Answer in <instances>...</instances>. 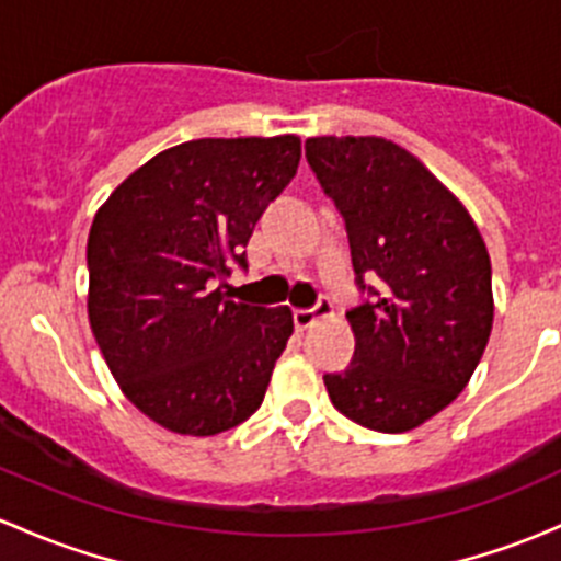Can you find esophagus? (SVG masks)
Here are the masks:
<instances>
[{
  "label": "esophagus",
  "instance_id": "obj_1",
  "mask_svg": "<svg viewBox=\"0 0 561 561\" xmlns=\"http://www.w3.org/2000/svg\"><path fill=\"white\" fill-rule=\"evenodd\" d=\"M331 312H333L331 301H328V298H320V301H317L312 309H296V312H293V322H296V328H301V331H304V328L312 325L317 317H325Z\"/></svg>",
  "mask_w": 561,
  "mask_h": 561
}]
</instances>
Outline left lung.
Wrapping results in <instances>:
<instances>
[{
    "label": "left lung",
    "mask_w": 561,
    "mask_h": 561,
    "mask_svg": "<svg viewBox=\"0 0 561 561\" xmlns=\"http://www.w3.org/2000/svg\"><path fill=\"white\" fill-rule=\"evenodd\" d=\"M307 160L347 228L360 290L350 309L355 355L325 375L333 407L386 434L443 412L478 369L494 322L491 260L461 201L393 140H307ZM380 275L383 290L363 285Z\"/></svg>",
    "instance_id": "8db88e82"
}]
</instances>
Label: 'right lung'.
Segmentation results:
<instances>
[{"label": "right lung", "instance_id": "obj_1", "mask_svg": "<svg viewBox=\"0 0 561 561\" xmlns=\"http://www.w3.org/2000/svg\"><path fill=\"white\" fill-rule=\"evenodd\" d=\"M298 135L201 138L129 173L89 230V322L122 393L162 428L244 423L293 333L290 307L225 298L249 236L290 184Z\"/></svg>", "mask_w": 561, "mask_h": 561}]
</instances>
